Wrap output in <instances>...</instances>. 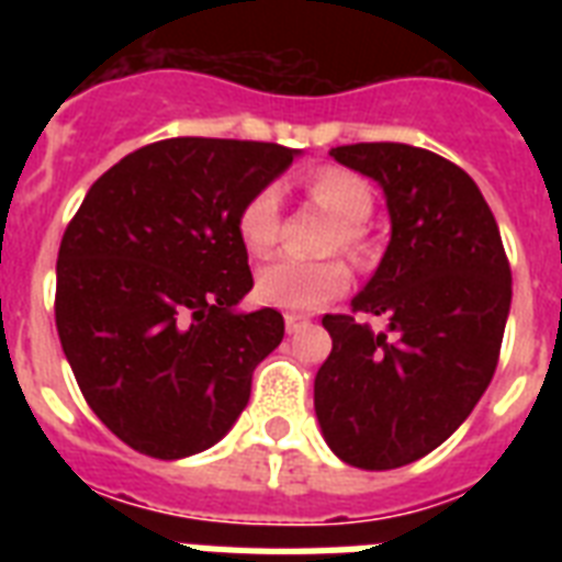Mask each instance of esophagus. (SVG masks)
<instances>
[{"instance_id":"obj_1","label":"esophagus","mask_w":562,"mask_h":562,"mask_svg":"<svg viewBox=\"0 0 562 562\" xmlns=\"http://www.w3.org/2000/svg\"><path fill=\"white\" fill-rule=\"evenodd\" d=\"M308 326L306 317H300V315H285V333L289 335H300L303 329Z\"/></svg>"}]
</instances>
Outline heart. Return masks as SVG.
<instances>
[{
  "instance_id": "1",
  "label": "heart",
  "mask_w": 562,
  "mask_h": 562,
  "mask_svg": "<svg viewBox=\"0 0 562 562\" xmlns=\"http://www.w3.org/2000/svg\"><path fill=\"white\" fill-rule=\"evenodd\" d=\"M308 201L324 210L341 227L335 233L333 247H341L352 259L368 256V238L361 224L373 212V192L359 175L344 169H321L306 178ZM238 238L250 256L271 254L280 238V194L265 187L238 212ZM350 285V271L338 259L329 262H300V259H277L265 265L256 277V294L262 303L285 312H315L329 300L344 294Z\"/></svg>"
}]
</instances>
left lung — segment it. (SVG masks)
<instances>
[{
	"label": "left lung",
	"mask_w": 562,
	"mask_h": 562,
	"mask_svg": "<svg viewBox=\"0 0 562 562\" xmlns=\"http://www.w3.org/2000/svg\"><path fill=\"white\" fill-rule=\"evenodd\" d=\"M373 178L391 241L352 315H326L333 352L315 375V414L344 463L396 470L443 443L496 373L510 312V262L475 180L402 143L329 151ZM382 314L384 334L355 312Z\"/></svg>",
	"instance_id": "8db88e82"
}]
</instances>
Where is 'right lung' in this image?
Here are the masks:
<instances>
[{"label": "right lung", "mask_w": 562, "mask_h": 562, "mask_svg": "<svg viewBox=\"0 0 562 562\" xmlns=\"http://www.w3.org/2000/svg\"><path fill=\"white\" fill-rule=\"evenodd\" d=\"M294 157L273 143L162 139L104 171L69 221L60 347L87 405L136 452L178 461L218 443L280 347L277 308L236 312L254 289L236 221Z\"/></svg>", "instance_id": "add662e5"}]
</instances>
